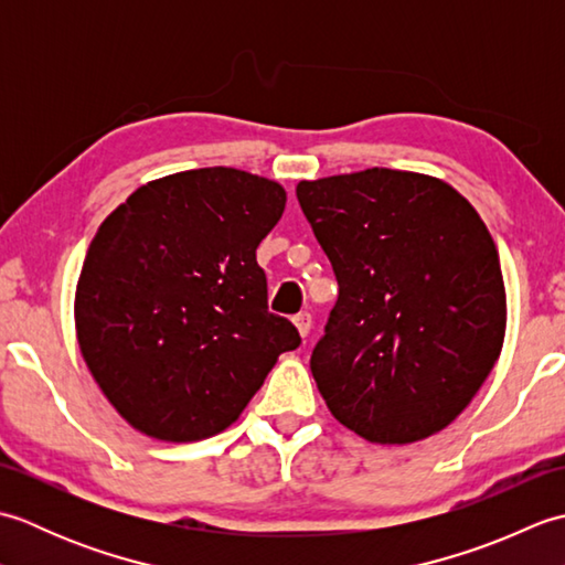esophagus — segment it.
<instances>
[{
  "label": "esophagus",
  "instance_id": "1",
  "mask_svg": "<svg viewBox=\"0 0 565 565\" xmlns=\"http://www.w3.org/2000/svg\"><path fill=\"white\" fill-rule=\"evenodd\" d=\"M294 326L306 338V334L310 332V328H313V318H310V313H298V316H294Z\"/></svg>",
  "mask_w": 565,
  "mask_h": 565
}]
</instances>
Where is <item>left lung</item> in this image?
Segmentation results:
<instances>
[{
    "label": "left lung",
    "instance_id": "obj_1",
    "mask_svg": "<svg viewBox=\"0 0 565 565\" xmlns=\"http://www.w3.org/2000/svg\"><path fill=\"white\" fill-rule=\"evenodd\" d=\"M340 296L310 371L334 419L376 444L437 435L505 340V284L476 209L437 177L371 167L298 182Z\"/></svg>",
    "mask_w": 565,
    "mask_h": 565
}]
</instances>
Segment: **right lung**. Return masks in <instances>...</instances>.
Segmentation results:
<instances>
[{"instance_id":"right-lung-1","label":"right lung","mask_w":565,"mask_h":565,"mask_svg":"<svg viewBox=\"0 0 565 565\" xmlns=\"http://www.w3.org/2000/svg\"><path fill=\"white\" fill-rule=\"evenodd\" d=\"M281 184L203 167L136 189L82 264L75 328L94 381L128 425L196 441L233 425L301 334L269 313L257 247Z\"/></svg>"}]
</instances>
